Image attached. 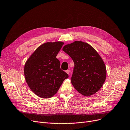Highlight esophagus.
<instances>
[{
    "instance_id": "34e87169",
    "label": "esophagus",
    "mask_w": 130,
    "mask_h": 130,
    "mask_svg": "<svg viewBox=\"0 0 130 130\" xmlns=\"http://www.w3.org/2000/svg\"><path fill=\"white\" fill-rule=\"evenodd\" d=\"M70 71L69 70H68L66 71V72L67 73H68L69 75H70Z\"/></svg>"
}]
</instances>
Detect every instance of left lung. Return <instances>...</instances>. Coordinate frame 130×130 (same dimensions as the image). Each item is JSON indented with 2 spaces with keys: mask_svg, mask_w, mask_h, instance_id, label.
<instances>
[{
  "mask_svg": "<svg viewBox=\"0 0 130 130\" xmlns=\"http://www.w3.org/2000/svg\"><path fill=\"white\" fill-rule=\"evenodd\" d=\"M62 50L74 63L71 83L75 89L86 96L98 92L105 80L107 70L97 51L88 43L81 41L67 44Z\"/></svg>",
  "mask_w": 130,
  "mask_h": 130,
  "instance_id": "obj_1",
  "label": "left lung"
}]
</instances>
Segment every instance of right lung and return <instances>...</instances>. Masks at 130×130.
Returning a JSON list of instances; mask_svg holds the SVG:
<instances>
[{"label": "right lung", "mask_w": 130, "mask_h": 130, "mask_svg": "<svg viewBox=\"0 0 130 130\" xmlns=\"http://www.w3.org/2000/svg\"><path fill=\"white\" fill-rule=\"evenodd\" d=\"M63 42H47L38 47L26 61L24 74L29 87L38 96L47 99L58 90L69 75L56 58Z\"/></svg>", "instance_id": "obj_1"}]
</instances>
